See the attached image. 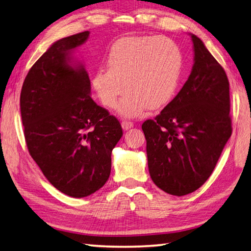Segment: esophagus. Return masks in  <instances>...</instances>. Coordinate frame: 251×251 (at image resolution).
<instances>
[{
	"label": "esophagus",
	"instance_id": "obj_1",
	"mask_svg": "<svg viewBox=\"0 0 251 251\" xmlns=\"http://www.w3.org/2000/svg\"><path fill=\"white\" fill-rule=\"evenodd\" d=\"M133 126H134V123L130 122V121L124 120V121L122 122V127H123V129H124V130L129 129V128H131V127H133Z\"/></svg>",
	"mask_w": 251,
	"mask_h": 251
}]
</instances>
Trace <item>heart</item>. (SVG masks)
Wrapping results in <instances>:
<instances>
[{"label":"heart","mask_w":251,"mask_h":251,"mask_svg":"<svg viewBox=\"0 0 251 251\" xmlns=\"http://www.w3.org/2000/svg\"><path fill=\"white\" fill-rule=\"evenodd\" d=\"M181 70L182 54L171 39L126 37L114 44L107 68H99L91 83L101 103L110 108L126 88L117 111L124 116H137L146 107L157 110L171 101Z\"/></svg>","instance_id":"b5f03b06"}]
</instances>
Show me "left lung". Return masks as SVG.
Listing matches in <instances>:
<instances>
[{"label": "left lung", "mask_w": 251, "mask_h": 251, "mask_svg": "<svg viewBox=\"0 0 251 251\" xmlns=\"http://www.w3.org/2000/svg\"><path fill=\"white\" fill-rule=\"evenodd\" d=\"M194 65L176 97L141 128L150 176L176 197L194 192L215 168L231 135L229 82L203 42L191 34Z\"/></svg>", "instance_id": "1"}]
</instances>
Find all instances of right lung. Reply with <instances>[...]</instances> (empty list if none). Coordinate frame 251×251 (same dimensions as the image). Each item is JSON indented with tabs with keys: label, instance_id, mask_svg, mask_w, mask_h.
Segmentation results:
<instances>
[{
	"label": "right lung",
	"instance_id": "1",
	"mask_svg": "<svg viewBox=\"0 0 251 251\" xmlns=\"http://www.w3.org/2000/svg\"><path fill=\"white\" fill-rule=\"evenodd\" d=\"M90 31L53 43L27 74L21 115L27 148L54 188L84 198L106 183L112 150L123 136L117 118L91 98L84 66L74 50Z\"/></svg>",
	"mask_w": 251,
	"mask_h": 251
}]
</instances>
